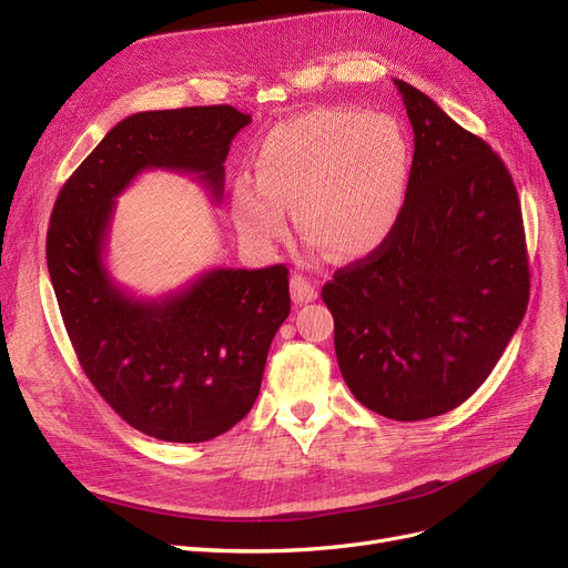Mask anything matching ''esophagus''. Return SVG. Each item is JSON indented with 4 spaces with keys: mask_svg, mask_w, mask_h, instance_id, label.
I'll use <instances>...</instances> for the list:
<instances>
[{
    "mask_svg": "<svg viewBox=\"0 0 568 568\" xmlns=\"http://www.w3.org/2000/svg\"><path fill=\"white\" fill-rule=\"evenodd\" d=\"M290 290H292V300H295V304H306V302H313L318 297L316 285L306 281L302 273H295V276L290 278Z\"/></svg>",
    "mask_w": 568,
    "mask_h": 568,
    "instance_id": "esophagus-1",
    "label": "esophagus"
}]
</instances>
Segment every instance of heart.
<instances>
[{"instance_id": "obj_1", "label": "heart", "mask_w": 568, "mask_h": 568, "mask_svg": "<svg viewBox=\"0 0 568 568\" xmlns=\"http://www.w3.org/2000/svg\"><path fill=\"white\" fill-rule=\"evenodd\" d=\"M412 144L390 114L323 108L290 116L264 135L257 182L239 175L231 210L241 236L260 247L278 243L297 207L300 231L334 260L379 250L403 217Z\"/></svg>"}]
</instances>
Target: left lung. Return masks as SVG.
Segmentation results:
<instances>
[{"label": "left lung", "instance_id": "obj_1", "mask_svg": "<svg viewBox=\"0 0 568 568\" xmlns=\"http://www.w3.org/2000/svg\"><path fill=\"white\" fill-rule=\"evenodd\" d=\"M414 129L393 236L323 285L351 393L395 422L452 412L485 384L529 304L521 205L506 163L407 81Z\"/></svg>", "mask_w": 568, "mask_h": 568}]
</instances>
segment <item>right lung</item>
Wrapping results in <instances>:
<instances>
[{
	"label": "right lung",
	"mask_w": 568,
	"mask_h": 568,
	"mask_svg": "<svg viewBox=\"0 0 568 568\" xmlns=\"http://www.w3.org/2000/svg\"><path fill=\"white\" fill-rule=\"evenodd\" d=\"M250 121L231 104L123 119L62 184L51 213L49 276L79 365L125 424L165 443H205L255 405L290 313L287 268H213L138 300L104 266L114 201L154 168L192 173L222 201L229 144Z\"/></svg>",
	"instance_id": "right-lung-1"
}]
</instances>
